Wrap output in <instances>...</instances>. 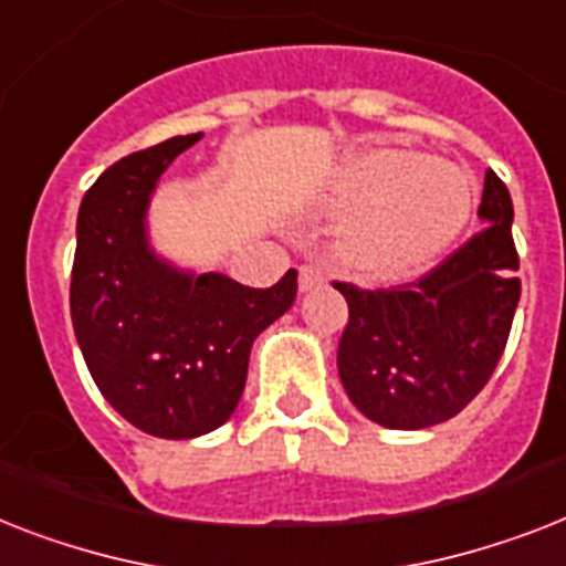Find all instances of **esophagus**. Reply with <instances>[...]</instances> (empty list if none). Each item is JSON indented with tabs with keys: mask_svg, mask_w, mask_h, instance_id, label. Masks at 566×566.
<instances>
[{
	"mask_svg": "<svg viewBox=\"0 0 566 566\" xmlns=\"http://www.w3.org/2000/svg\"><path fill=\"white\" fill-rule=\"evenodd\" d=\"M325 284V273L314 264H302L298 268V291L307 293V291H316V287H323Z\"/></svg>",
	"mask_w": 566,
	"mask_h": 566,
	"instance_id": "34e87169",
	"label": "esophagus"
}]
</instances>
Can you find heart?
Segmentation results:
<instances>
[{
	"mask_svg": "<svg viewBox=\"0 0 566 566\" xmlns=\"http://www.w3.org/2000/svg\"><path fill=\"white\" fill-rule=\"evenodd\" d=\"M334 206L355 218L339 232V259L369 279H395L433 261L474 209V177L412 150H371L348 165Z\"/></svg>",
	"mask_w": 566,
	"mask_h": 566,
	"instance_id": "1",
	"label": "heart"
}]
</instances>
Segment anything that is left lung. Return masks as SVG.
<instances>
[{"instance_id": "left-lung-1", "label": "left lung", "mask_w": 566, "mask_h": 566, "mask_svg": "<svg viewBox=\"0 0 566 566\" xmlns=\"http://www.w3.org/2000/svg\"><path fill=\"white\" fill-rule=\"evenodd\" d=\"M480 218L485 227L416 282L378 291L334 282L348 302L339 380L371 421L392 430L442 424L497 369L521 298V259L512 197L494 171H485Z\"/></svg>"}]
</instances>
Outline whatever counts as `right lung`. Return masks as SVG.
<instances>
[{"label":"right lung","mask_w":566,"mask_h":566,"mask_svg":"<svg viewBox=\"0 0 566 566\" xmlns=\"http://www.w3.org/2000/svg\"><path fill=\"white\" fill-rule=\"evenodd\" d=\"M203 133L124 156L77 211L69 307L95 387L142 433L195 439L235 412L252 339L296 298V270L273 287L179 273L150 252L156 179Z\"/></svg>","instance_id":"obj_1"}]
</instances>
